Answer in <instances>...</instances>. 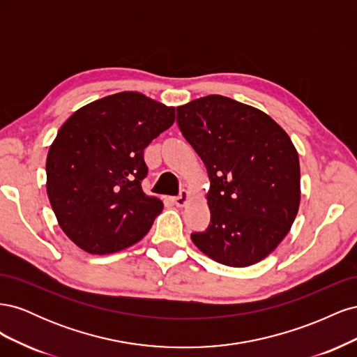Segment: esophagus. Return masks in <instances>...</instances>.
I'll return each mask as SVG.
<instances>
[{"label":"esophagus","mask_w":357,"mask_h":357,"mask_svg":"<svg viewBox=\"0 0 357 357\" xmlns=\"http://www.w3.org/2000/svg\"><path fill=\"white\" fill-rule=\"evenodd\" d=\"M188 199H189V193L185 189L180 190V193H178L176 198H172V201H174V204L177 205V207H183V205L188 202Z\"/></svg>","instance_id":"esophagus-1"}]
</instances>
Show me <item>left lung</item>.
<instances>
[{"mask_svg": "<svg viewBox=\"0 0 357 357\" xmlns=\"http://www.w3.org/2000/svg\"><path fill=\"white\" fill-rule=\"evenodd\" d=\"M177 125L210 178V225L190 238L213 261L248 266L283 241L301 201L299 158L264 112L222 95L177 107Z\"/></svg>", "mask_w": 357, "mask_h": 357, "instance_id": "obj_1", "label": "left lung"}]
</instances>
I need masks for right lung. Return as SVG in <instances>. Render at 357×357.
I'll use <instances>...</instances> for the list:
<instances>
[{"instance_id": "add662e5", "label": "right lung", "mask_w": 357, "mask_h": 357, "mask_svg": "<svg viewBox=\"0 0 357 357\" xmlns=\"http://www.w3.org/2000/svg\"><path fill=\"white\" fill-rule=\"evenodd\" d=\"M174 121V107L121 92L82 107L61 126L46 162L47 197L82 250H123L152 228L164 204L142 189L143 153Z\"/></svg>"}]
</instances>
